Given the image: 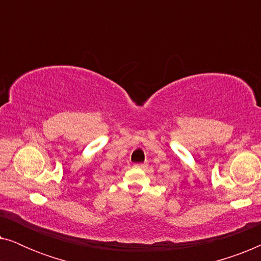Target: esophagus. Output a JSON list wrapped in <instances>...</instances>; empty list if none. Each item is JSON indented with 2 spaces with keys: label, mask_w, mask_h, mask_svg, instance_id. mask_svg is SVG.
Segmentation results:
<instances>
[{
  "label": "esophagus",
  "mask_w": 261,
  "mask_h": 261,
  "mask_svg": "<svg viewBox=\"0 0 261 261\" xmlns=\"http://www.w3.org/2000/svg\"><path fill=\"white\" fill-rule=\"evenodd\" d=\"M134 167H137V169H146V167H147V164H146V163H138V164H135Z\"/></svg>",
  "instance_id": "1"
}]
</instances>
